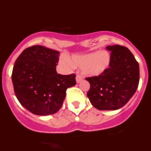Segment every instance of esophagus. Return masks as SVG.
<instances>
[{"label":"esophagus","instance_id":"34e87169","mask_svg":"<svg viewBox=\"0 0 151 151\" xmlns=\"http://www.w3.org/2000/svg\"><path fill=\"white\" fill-rule=\"evenodd\" d=\"M76 79L77 83H79V82H81L83 80V76H82V75H77Z\"/></svg>","mask_w":151,"mask_h":151}]
</instances>
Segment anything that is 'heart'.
I'll use <instances>...</instances> for the list:
<instances>
[{"instance_id": "obj_1", "label": "heart", "mask_w": 151, "mask_h": 151, "mask_svg": "<svg viewBox=\"0 0 151 151\" xmlns=\"http://www.w3.org/2000/svg\"><path fill=\"white\" fill-rule=\"evenodd\" d=\"M110 54L106 50H100L95 54H76L69 60L62 57L60 63L67 67L82 68L88 76H96L104 73L110 66Z\"/></svg>"}]
</instances>
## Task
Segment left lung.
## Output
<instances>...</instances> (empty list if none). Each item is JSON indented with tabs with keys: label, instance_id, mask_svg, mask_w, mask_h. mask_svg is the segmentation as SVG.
Masks as SVG:
<instances>
[{
	"label": "left lung",
	"instance_id": "1",
	"mask_svg": "<svg viewBox=\"0 0 151 151\" xmlns=\"http://www.w3.org/2000/svg\"><path fill=\"white\" fill-rule=\"evenodd\" d=\"M111 52L109 68L98 76L86 78L90 83L87 96L100 110L122 107L134 95L139 83V65L132 52L120 45L107 46Z\"/></svg>",
	"mask_w": 151,
	"mask_h": 151
}]
</instances>
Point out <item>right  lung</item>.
Segmentation results:
<instances>
[{
	"mask_svg": "<svg viewBox=\"0 0 151 151\" xmlns=\"http://www.w3.org/2000/svg\"><path fill=\"white\" fill-rule=\"evenodd\" d=\"M60 52L41 45L25 49L16 60L13 72L14 92L22 106L33 114H54L61 108L68 88L74 86L76 75L56 71Z\"/></svg>",
	"mask_w": 151,
	"mask_h": 151,
	"instance_id": "1",
	"label": "right lung"
}]
</instances>
